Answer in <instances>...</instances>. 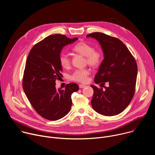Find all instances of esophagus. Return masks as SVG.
Masks as SVG:
<instances>
[{"label": "esophagus", "mask_w": 155, "mask_h": 155, "mask_svg": "<svg viewBox=\"0 0 155 155\" xmlns=\"http://www.w3.org/2000/svg\"><path fill=\"white\" fill-rule=\"evenodd\" d=\"M86 86V85H84V84H79V87L80 88H83V87H85Z\"/></svg>", "instance_id": "1"}]
</instances>
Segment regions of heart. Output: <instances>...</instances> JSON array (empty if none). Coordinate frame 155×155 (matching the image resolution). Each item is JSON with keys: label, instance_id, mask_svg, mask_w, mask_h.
Returning a JSON list of instances; mask_svg holds the SVG:
<instances>
[{"label": "heart", "instance_id": "heart-1", "mask_svg": "<svg viewBox=\"0 0 155 155\" xmlns=\"http://www.w3.org/2000/svg\"><path fill=\"white\" fill-rule=\"evenodd\" d=\"M73 51L85 57V62L87 64L96 68L101 64L102 59V54L99 50H94L93 47L84 41L77 43L72 48ZM61 65L64 69L69 68L71 61L68 55L62 54L59 57ZM90 74V71L88 69L76 70L71 76V79L75 81L86 83L87 81V77Z\"/></svg>", "mask_w": 155, "mask_h": 155}]
</instances>
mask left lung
I'll use <instances>...</instances> for the list:
<instances>
[{"label": "left lung", "mask_w": 155, "mask_h": 155, "mask_svg": "<svg viewBox=\"0 0 155 155\" xmlns=\"http://www.w3.org/2000/svg\"><path fill=\"white\" fill-rule=\"evenodd\" d=\"M86 37L95 38L104 53V59L94 77V82L101 84L107 82L109 84L105 90L91 86L94 90L92 107L105 116L118 115L128 106L134 95L137 75L136 60L117 38L101 32L90 34Z\"/></svg>", "instance_id": "left-lung-1"}]
</instances>
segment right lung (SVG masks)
Returning a JSON list of instances; mask_svg holds the SVG:
<instances>
[{
    "mask_svg": "<svg viewBox=\"0 0 155 155\" xmlns=\"http://www.w3.org/2000/svg\"><path fill=\"white\" fill-rule=\"evenodd\" d=\"M77 40L64 35H49L35 45L28 54L23 87L32 107L47 120L56 121L67 115L72 104L71 96L79 90L74 83L66 84L64 90H57L55 83L62 75L59 57L62 48Z\"/></svg>",
    "mask_w": 155,
    "mask_h": 155,
    "instance_id": "obj_1",
    "label": "right lung"
}]
</instances>
